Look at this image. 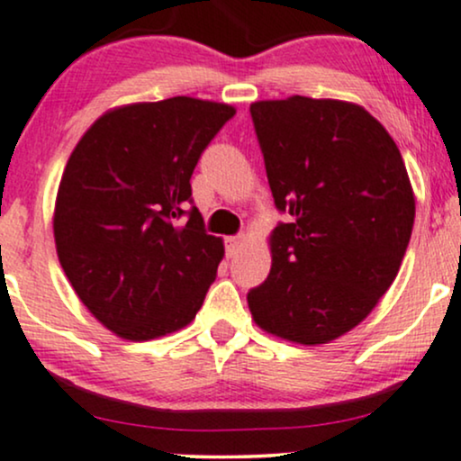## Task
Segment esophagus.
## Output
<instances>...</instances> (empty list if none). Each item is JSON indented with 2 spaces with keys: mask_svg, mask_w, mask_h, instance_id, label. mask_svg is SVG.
Listing matches in <instances>:
<instances>
[{
  "mask_svg": "<svg viewBox=\"0 0 461 461\" xmlns=\"http://www.w3.org/2000/svg\"><path fill=\"white\" fill-rule=\"evenodd\" d=\"M242 242H245V236H242V234L225 238V251H227V256H230V258H231V256H236L238 249H240Z\"/></svg>",
  "mask_w": 461,
  "mask_h": 461,
  "instance_id": "1",
  "label": "esophagus"
}]
</instances>
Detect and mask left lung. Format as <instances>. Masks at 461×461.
Returning <instances> with one entry per match:
<instances>
[{
    "label": "left lung",
    "mask_w": 461,
    "mask_h": 461,
    "mask_svg": "<svg viewBox=\"0 0 461 461\" xmlns=\"http://www.w3.org/2000/svg\"><path fill=\"white\" fill-rule=\"evenodd\" d=\"M249 113L275 208L288 214L249 310L264 331L325 345L366 319L399 273L416 212L403 158L356 104L294 95Z\"/></svg>",
    "instance_id": "8db88e82"
}]
</instances>
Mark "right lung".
Instances as JSON below:
<instances>
[{
	"mask_svg": "<svg viewBox=\"0 0 461 461\" xmlns=\"http://www.w3.org/2000/svg\"><path fill=\"white\" fill-rule=\"evenodd\" d=\"M231 105L171 97L105 113L82 136L58 188V260L82 303L125 340H151L194 319L223 240L193 203L201 153Z\"/></svg>",
	"mask_w": 461,
	"mask_h": 461,
	"instance_id": "right-lung-1",
	"label": "right lung"
}]
</instances>
